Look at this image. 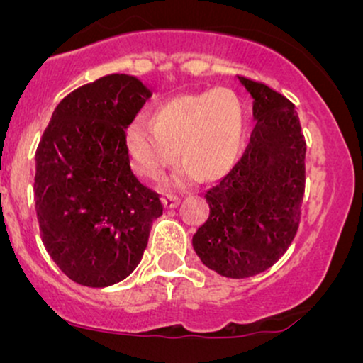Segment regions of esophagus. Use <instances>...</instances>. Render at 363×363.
Wrapping results in <instances>:
<instances>
[{
    "label": "esophagus",
    "mask_w": 363,
    "mask_h": 363,
    "mask_svg": "<svg viewBox=\"0 0 363 363\" xmlns=\"http://www.w3.org/2000/svg\"><path fill=\"white\" fill-rule=\"evenodd\" d=\"M162 201H164L165 208H176L179 203H181V198H179V196H176V194H165Z\"/></svg>",
    "instance_id": "1"
}]
</instances>
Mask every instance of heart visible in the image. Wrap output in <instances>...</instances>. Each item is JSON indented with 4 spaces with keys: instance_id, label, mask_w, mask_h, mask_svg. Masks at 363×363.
Masks as SVG:
<instances>
[{
    "instance_id": "b5f03b06",
    "label": "heart",
    "mask_w": 363,
    "mask_h": 363,
    "mask_svg": "<svg viewBox=\"0 0 363 363\" xmlns=\"http://www.w3.org/2000/svg\"><path fill=\"white\" fill-rule=\"evenodd\" d=\"M244 126L239 95L220 86L169 99L157 107L152 121L135 118L126 129V145L135 169L152 181L164 177L179 147L186 164L174 184H186L199 172L216 177L230 167L242 147Z\"/></svg>"
}]
</instances>
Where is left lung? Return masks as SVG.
<instances>
[{
	"label": "left lung",
	"mask_w": 363,
	"mask_h": 363,
	"mask_svg": "<svg viewBox=\"0 0 363 363\" xmlns=\"http://www.w3.org/2000/svg\"><path fill=\"white\" fill-rule=\"evenodd\" d=\"M252 95L251 141L205 198L210 216L193 235L203 264L227 278L266 272L298 230L306 191V138L295 106L272 86L239 77Z\"/></svg>",
	"instance_id": "left-lung-1"
}]
</instances>
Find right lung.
Listing matches in <instances>:
<instances>
[{
    "instance_id": "add662e5",
    "label": "right lung",
    "mask_w": 363,
    "mask_h": 363,
    "mask_svg": "<svg viewBox=\"0 0 363 363\" xmlns=\"http://www.w3.org/2000/svg\"><path fill=\"white\" fill-rule=\"evenodd\" d=\"M152 90L107 74L66 95L35 152V211L45 251L69 280L102 289L133 273L160 194L129 165L126 128Z\"/></svg>"
}]
</instances>
